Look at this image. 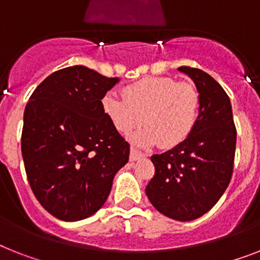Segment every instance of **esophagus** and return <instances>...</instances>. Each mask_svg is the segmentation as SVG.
<instances>
[{
    "label": "esophagus",
    "mask_w": 260,
    "mask_h": 260,
    "mask_svg": "<svg viewBox=\"0 0 260 260\" xmlns=\"http://www.w3.org/2000/svg\"><path fill=\"white\" fill-rule=\"evenodd\" d=\"M141 157H144V153H141V152H139L135 148H131V153H129L131 161H136V160L141 159Z\"/></svg>",
    "instance_id": "34e87169"
}]
</instances>
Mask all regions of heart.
<instances>
[{
	"label": "heart",
	"mask_w": 260,
	"mask_h": 260,
	"mask_svg": "<svg viewBox=\"0 0 260 260\" xmlns=\"http://www.w3.org/2000/svg\"><path fill=\"white\" fill-rule=\"evenodd\" d=\"M103 111L119 134L129 135L139 147L160 141L164 148L180 144L192 134L199 116L200 96L196 86L174 77H148L125 86L124 97L107 93Z\"/></svg>",
	"instance_id": "obj_1"
}]
</instances>
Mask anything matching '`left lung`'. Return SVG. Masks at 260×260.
Here are the masks:
<instances>
[{
    "label": "left lung",
    "instance_id": "8db88e82",
    "mask_svg": "<svg viewBox=\"0 0 260 260\" xmlns=\"http://www.w3.org/2000/svg\"><path fill=\"white\" fill-rule=\"evenodd\" d=\"M195 82L199 116L192 134L175 148L151 157L155 175L145 188L156 210L171 219L189 221L218 203L234 170L236 128L231 101L208 73L180 67Z\"/></svg>",
    "mask_w": 260,
    "mask_h": 260
}]
</instances>
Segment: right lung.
Wrapping results in <instances>:
<instances>
[{"label": "right lung", "instance_id": "right-lung-1", "mask_svg": "<svg viewBox=\"0 0 260 260\" xmlns=\"http://www.w3.org/2000/svg\"><path fill=\"white\" fill-rule=\"evenodd\" d=\"M117 77L75 65L48 76L24 112L21 151L30 188L57 219L77 221L104 206L129 144L101 100Z\"/></svg>", "mask_w": 260, "mask_h": 260}]
</instances>
